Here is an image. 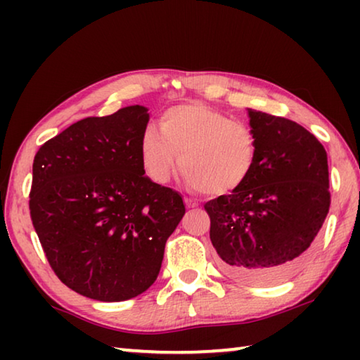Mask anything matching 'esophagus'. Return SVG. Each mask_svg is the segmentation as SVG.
<instances>
[{
    "instance_id": "1",
    "label": "esophagus",
    "mask_w": 360,
    "mask_h": 360,
    "mask_svg": "<svg viewBox=\"0 0 360 360\" xmlns=\"http://www.w3.org/2000/svg\"><path fill=\"white\" fill-rule=\"evenodd\" d=\"M184 202L187 205V208H197L198 206V203L193 202V200H191V198H184Z\"/></svg>"
}]
</instances>
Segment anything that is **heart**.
<instances>
[{
	"label": "heart",
	"mask_w": 360,
	"mask_h": 360,
	"mask_svg": "<svg viewBox=\"0 0 360 360\" xmlns=\"http://www.w3.org/2000/svg\"><path fill=\"white\" fill-rule=\"evenodd\" d=\"M139 155L155 182H167L181 162L192 191L229 195L251 178L257 144L251 129L241 122L202 103H186L160 115V129L146 127Z\"/></svg>",
	"instance_id": "b5f03b06"
}]
</instances>
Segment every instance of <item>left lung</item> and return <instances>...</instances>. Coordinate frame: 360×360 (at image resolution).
Here are the masks:
<instances>
[{"mask_svg": "<svg viewBox=\"0 0 360 360\" xmlns=\"http://www.w3.org/2000/svg\"><path fill=\"white\" fill-rule=\"evenodd\" d=\"M257 158L238 191L205 205L229 276L270 285L295 275L330 206L327 152L297 122L248 108Z\"/></svg>", "mask_w": 360, "mask_h": 360, "instance_id": "obj_1", "label": "left lung"}]
</instances>
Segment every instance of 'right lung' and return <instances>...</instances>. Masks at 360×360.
<instances>
[{"label": "right lung", "mask_w": 360, "mask_h": 360, "mask_svg": "<svg viewBox=\"0 0 360 360\" xmlns=\"http://www.w3.org/2000/svg\"><path fill=\"white\" fill-rule=\"evenodd\" d=\"M148 108L76 122L39 148L30 214L60 281L100 302L148 290L186 214L181 195L146 176L139 141Z\"/></svg>", "instance_id": "obj_1"}]
</instances>
